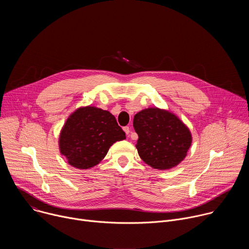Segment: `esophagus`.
Here are the masks:
<instances>
[{
  "label": "esophagus",
  "instance_id": "34e87169",
  "mask_svg": "<svg viewBox=\"0 0 249 249\" xmlns=\"http://www.w3.org/2000/svg\"><path fill=\"white\" fill-rule=\"evenodd\" d=\"M123 130H124V132L126 133V135H128V136H129V134H130V128H129L128 126H126V127H124V128H123Z\"/></svg>",
  "mask_w": 249,
  "mask_h": 249
}]
</instances>
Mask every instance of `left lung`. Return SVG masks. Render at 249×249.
Listing matches in <instances>:
<instances>
[{
    "label": "left lung",
    "mask_w": 249,
    "mask_h": 249,
    "mask_svg": "<svg viewBox=\"0 0 249 249\" xmlns=\"http://www.w3.org/2000/svg\"><path fill=\"white\" fill-rule=\"evenodd\" d=\"M138 134L136 148L140 158L157 169H168L186 157L191 146L189 129L174 114L159 108H148L134 116Z\"/></svg>",
    "instance_id": "1"
}]
</instances>
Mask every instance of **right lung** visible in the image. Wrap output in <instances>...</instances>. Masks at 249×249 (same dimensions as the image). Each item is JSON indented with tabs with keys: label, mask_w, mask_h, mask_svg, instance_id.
Listing matches in <instances>:
<instances>
[{
	"label": "right lung",
	"mask_w": 249,
	"mask_h": 249,
	"mask_svg": "<svg viewBox=\"0 0 249 249\" xmlns=\"http://www.w3.org/2000/svg\"><path fill=\"white\" fill-rule=\"evenodd\" d=\"M125 138L110 112L87 106L66 121L60 134V152L71 165L87 169L99 163L115 142Z\"/></svg>",
	"instance_id": "1"
}]
</instances>
